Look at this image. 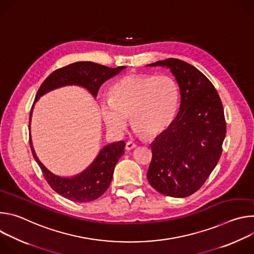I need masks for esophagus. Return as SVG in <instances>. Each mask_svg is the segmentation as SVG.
<instances>
[{
    "label": "esophagus",
    "instance_id": "obj_1",
    "mask_svg": "<svg viewBox=\"0 0 254 254\" xmlns=\"http://www.w3.org/2000/svg\"><path fill=\"white\" fill-rule=\"evenodd\" d=\"M136 147V143L135 142H133V141H127V143H126V150L127 151H130V150H132V149H134Z\"/></svg>",
    "mask_w": 254,
    "mask_h": 254
}]
</instances>
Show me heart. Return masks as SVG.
Listing matches in <instances>:
<instances>
[{
    "mask_svg": "<svg viewBox=\"0 0 254 254\" xmlns=\"http://www.w3.org/2000/svg\"><path fill=\"white\" fill-rule=\"evenodd\" d=\"M179 98V86L169 75L128 74L114 85L111 98L100 101V115L113 133L126 129L129 115L137 132L153 136L172 124Z\"/></svg>",
    "mask_w": 254,
    "mask_h": 254,
    "instance_id": "1",
    "label": "heart"
}]
</instances>
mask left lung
<instances>
[{
    "mask_svg": "<svg viewBox=\"0 0 254 254\" xmlns=\"http://www.w3.org/2000/svg\"><path fill=\"white\" fill-rule=\"evenodd\" d=\"M147 66L169 68L181 94L176 119L151 143L148 181L161 194L188 197L203 186L221 157L226 135L222 102L211 81L185 61L168 58Z\"/></svg>",
    "mask_w": 254,
    "mask_h": 254,
    "instance_id": "left-lung-1",
    "label": "left lung"
}]
</instances>
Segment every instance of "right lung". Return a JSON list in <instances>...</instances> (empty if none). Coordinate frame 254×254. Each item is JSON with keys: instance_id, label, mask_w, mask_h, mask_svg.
<instances>
[{"instance_id": "add662e5", "label": "right lung", "mask_w": 254, "mask_h": 254, "mask_svg": "<svg viewBox=\"0 0 254 254\" xmlns=\"http://www.w3.org/2000/svg\"><path fill=\"white\" fill-rule=\"evenodd\" d=\"M125 66L110 68L90 61H81L59 68L44 80L36 94L37 101L45 93L66 85H79L86 88L96 97L99 87L106 80L116 76ZM34 106V104H33ZM32 106V110H33ZM30 112V122L32 117ZM30 128V124H29ZM30 146L34 159L38 163L50 187L62 197L74 202H90L100 197L110 187L115 167L119 159L125 154L124 140L107 144L97 155L95 160L82 173L71 178L60 177L51 173L36 156L32 140Z\"/></svg>"}]
</instances>
